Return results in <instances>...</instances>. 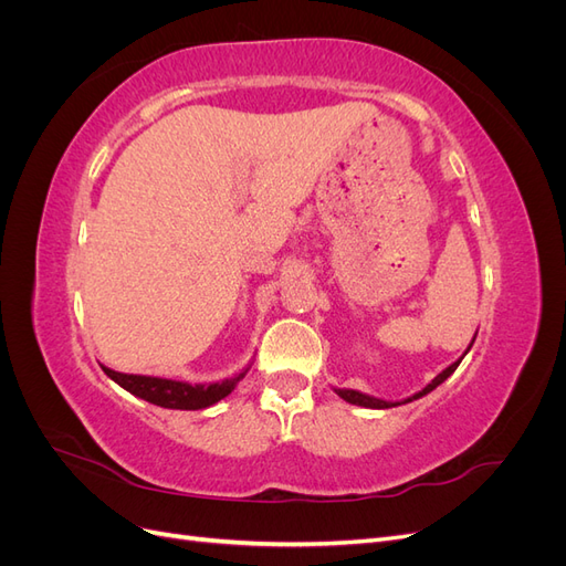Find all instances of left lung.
Here are the masks:
<instances>
[{"label":"left lung","mask_w":566,"mask_h":566,"mask_svg":"<svg viewBox=\"0 0 566 566\" xmlns=\"http://www.w3.org/2000/svg\"><path fill=\"white\" fill-rule=\"evenodd\" d=\"M476 337V335H474ZM474 337H472V342H470V347L474 345ZM470 347L465 349V354L470 352ZM462 354V356H465ZM462 356L458 358V361H453L449 368H443L437 378L427 385L424 389H420L418 394H413V397H408V399H403V401H385V399H378V397H370V394H364V391H356V389H335V394L337 397H342L345 399L347 403H354V406H364V408H391V406H401V403H408V401H416V399H420V397H424V394H430L432 389H437L443 380L449 378V375H453V370L460 366V361H462Z\"/></svg>","instance_id":"1"}]
</instances>
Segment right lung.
<instances>
[{
	"instance_id": "1",
	"label": "right lung",
	"mask_w": 566,
	"mask_h": 566,
	"mask_svg": "<svg viewBox=\"0 0 566 566\" xmlns=\"http://www.w3.org/2000/svg\"><path fill=\"white\" fill-rule=\"evenodd\" d=\"M252 364H248L241 373H235L233 378L219 380V382H205V385H191L184 380H169V378H153V375H134V373H117L108 366L101 364L104 373L113 382H117L123 389H127L134 397H139L148 403H156L160 408L172 410H200L214 406L235 389V385L245 378Z\"/></svg>"
}]
</instances>
